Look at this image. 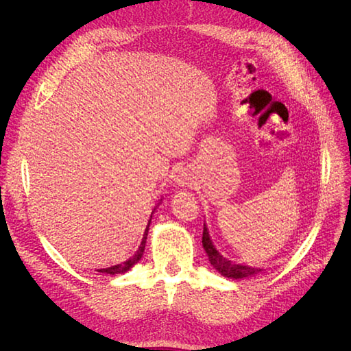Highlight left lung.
<instances>
[{"mask_svg":"<svg viewBox=\"0 0 351 351\" xmlns=\"http://www.w3.org/2000/svg\"><path fill=\"white\" fill-rule=\"evenodd\" d=\"M202 244H204V249L208 254L212 267H214L221 275H224V277H227V278H234V280L246 278V277H252V275H256L262 271V269H258V268L246 267V265L234 263V262H231V261H228V259L222 256V254L214 247V244H212V240L209 237L206 226H204Z\"/></svg>","mask_w":351,"mask_h":351,"instance_id":"8db88e82","label":"left lung"}]
</instances>
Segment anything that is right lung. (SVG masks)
Masks as SVG:
<instances>
[{
	"mask_svg": "<svg viewBox=\"0 0 351 351\" xmlns=\"http://www.w3.org/2000/svg\"><path fill=\"white\" fill-rule=\"evenodd\" d=\"M152 218V217H151ZM149 224H151V219H149ZM149 224H147L146 230H145V234H143V240L141 243L139 249H137V252L134 253V256H132L129 261H125L123 263H119V265H114V267H110V268H105V269H98V272H104V274H111V275H115V274H123L125 271H129L134 263H137L141 261V258L143 256V252H145V243H146V237H147V230H149Z\"/></svg>",
	"mask_w": 351,
	"mask_h": 351,
	"instance_id": "1",
	"label": "right lung"
}]
</instances>
